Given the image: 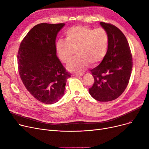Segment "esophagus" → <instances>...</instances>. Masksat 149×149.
I'll return each mask as SVG.
<instances>
[{
	"label": "esophagus",
	"instance_id": "1",
	"mask_svg": "<svg viewBox=\"0 0 149 149\" xmlns=\"http://www.w3.org/2000/svg\"><path fill=\"white\" fill-rule=\"evenodd\" d=\"M83 74H73L72 76L73 77H81L83 76Z\"/></svg>",
	"mask_w": 149,
	"mask_h": 149
}]
</instances>
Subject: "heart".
<instances>
[{
    "instance_id": "heart-1",
    "label": "heart",
    "mask_w": 149,
    "mask_h": 149,
    "mask_svg": "<svg viewBox=\"0 0 149 149\" xmlns=\"http://www.w3.org/2000/svg\"><path fill=\"white\" fill-rule=\"evenodd\" d=\"M65 36L66 40L57 41L56 49L60 59L65 63L70 61L77 51L78 56L67 65L70 72H82L89 64L95 66L106 56L109 36L103 28L74 26L66 31Z\"/></svg>"
}]
</instances>
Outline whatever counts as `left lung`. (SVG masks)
Listing matches in <instances>:
<instances>
[{
  "label": "left lung",
  "instance_id": "obj_1",
  "mask_svg": "<svg viewBox=\"0 0 149 149\" xmlns=\"http://www.w3.org/2000/svg\"><path fill=\"white\" fill-rule=\"evenodd\" d=\"M109 36L106 56L100 64L91 70L94 83L89 89L90 95L99 101L118 98L127 88L132 69V56L126 37L118 28L100 22Z\"/></svg>",
  "mask_w": 149,
  "mask_h": 149
}]
</instances>
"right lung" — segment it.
I'll use <instances>...</instances> for the list:
<instances>
[{
  "label": "right lung",
  "mask_w": 149,
  "mask_h": 149,
  "mask_svg": "<svg viewBox=\"0 0 149 149\" xmlns=\"http://www.w3.org/2000/svg\"><path fill=\"white\" fill-rule=\"evenodd\" d=\"M65 23H40L31 29L20 43L18 69L26 89L36 99L47 104L63 96L70 77L57 56L56 40Z\"/></svg>",
  "instance_id": "obj_1"
}]
</instances>
